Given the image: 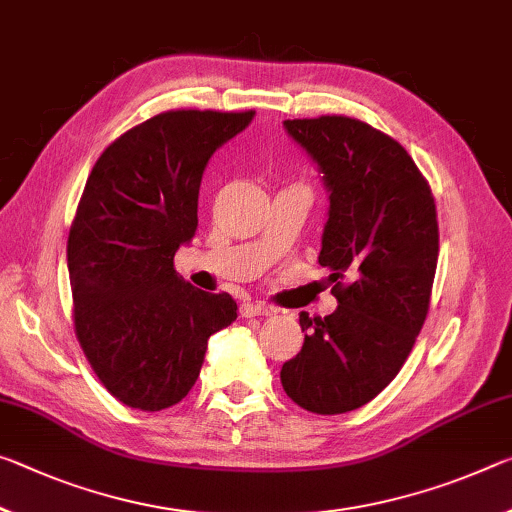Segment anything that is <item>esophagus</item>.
<instances>
[{
  "label": "esophagus",
  "mask_w": 512,
  "mask_h": 512,
  "mask_svg": "<svg viewBox=\"0 0 512 512\" xmlns=\"http://www.w3.org/2000/svg\"><path fill=\"white\" fill-rule=\"evenodd\" d=\"M239 312H241V316H269V314H273V307H269L266 303H241V307H239Z\"/></svg>",
  "instance_id": "obj_1"
}]
</instances>
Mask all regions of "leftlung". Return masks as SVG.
I'll use <instances>...</instances> for the list:
<instances>
[{"label":"left lung","instance_id":"1","mask_svg":"<svg viewBox=\"0 0 512 512\" xmlns=\"http://www.w3.org/2000/svg\"><path fill=\"white\" fill-rule=\"evenodd\" d=\"M328 189L319 264L337 310L300 312L305 342L282 364L287 396L316 415H342L383 392L415 346L435 280L440 232L426 177L401 143L362 120H285Z\"/></svg>","mask_w":512,"mask_h":512}]
</instances>
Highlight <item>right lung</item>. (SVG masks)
I'll list each match as a JSON object with an SVG mask.
<instances>
[{"label":"right lung","instance_id":"right-lung-1","mask_svg":"<svg viewBox=\"0 0 512 512\" xmlns=\"http://www.w3.org/2000/svg\"><path fill=\"white\" fill-rule=\"evenodd\" d=\"M255 111L177 109L136 125L100 154L68 237L75 332L100 383L136 410H164L196 385L214 332L237 319L230 294L175 271L198 230L207 161Z\"/></svg>","mask_w":512,"mask_h":512}]
</instances>
